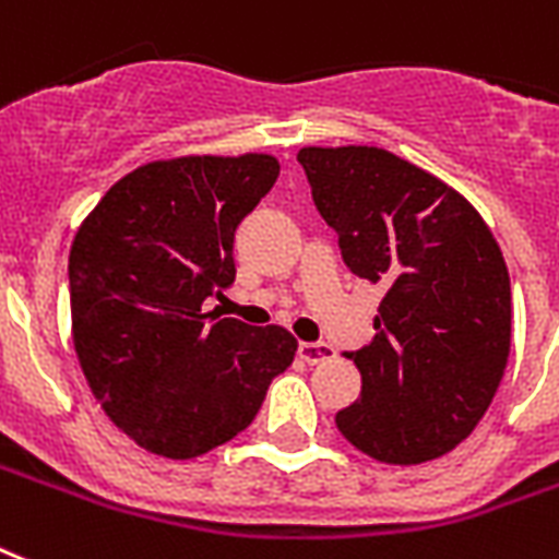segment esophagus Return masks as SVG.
I'll return each instance as SVG.
<instances>
[{"label":"esophagus","mask_w":559,"mask_h":559,"mask_svg":"<svg viewBox=\"0 0 559 559\" xmlns=\"http://www.w3.org/2000/svg\"><path fill=\"white\" fill-rule=\"evenodd\" d=\"M297 355H300V360H306V364H325V360H332L334 357V349L329 346V343L302 341L300 346H297Z\"/></svg>","instance_id":"obj_1"}]
</instances>
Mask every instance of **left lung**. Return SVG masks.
I'll use <instances>...</instances> for the list:
<instances>
[{
	"instance_id": "obj_1",
	"label": "left lung",
	"mask_w": 559,
	"mask_h": 559,
	"mask_svg": "<svg viewBox=\"0 0 559 559\" xmlns=\"http://www.w3.org/2000/svg\"><path fill=\"white\" fill-rule=\"evenodd\" d=\"M352 274L383 288L369 346L346 352L360 399L337 430L386 464H421L481 421L511 352V280L462 193L378 146L297 153Z\"/></svg>"
}]
</instances>
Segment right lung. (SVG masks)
<instances>
[{
    "instance_id": "add662e5",
    "label": "right lung",
    "mask_w": 559,
    "mask_h": 559,
    "mask_svg": "<svg viewBox=\"0 0 559 559\" xmlns=\"http://www.w3.org/2000/svg\"><path fill=\"white\" fill-rule=\"evenodd\" d=\"M280 160L245 153L153 160L109 187L69 253L71 334L103 413L167 459L242 432L297 341L202 306L236 280L234 234Z\"/></svg>"
}]
</instances>
